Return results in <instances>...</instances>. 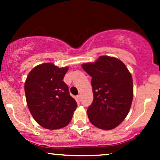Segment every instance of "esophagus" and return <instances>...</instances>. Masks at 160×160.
I'll return each mask as SVG.
<instances>
[{
	"instance_id": "34e87169",
	"label": "esophagus",
	"mask_w": 160,
	"mask_h": 160,
	"mask_svg": "<svg viewBox=\"0 0 160 160\" xmlns=\"http://www.w3.org/2000/svg\"><path fill=\"white\" fill-rule=\"evenodd\" d=\"M76 100L78 101V102H80V101H81V95H78V96L76 97Z\"/></svg>"
}]
</instances>
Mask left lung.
<instances>
[{"mask_svg": "<svg viewBox=\"0 0 160 160\" xmlns=\"http://www.w3.org/2000/svg\"><path fill=\"white\" fill-rule=\"evenodd\" d=\"M82 68L92 77L94 99L87 110L89 120L97 128L113 129L125 120L131 108L132 75L123 62L111 56H100Z\"/></svg>", "mask_w": 160, "mask_h": 160, "instance_id": "8db88e82", "label": "left lung"}]
</instances>
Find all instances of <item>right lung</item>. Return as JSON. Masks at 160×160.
Returning <instances> with one entry per match:
<instances>
[{
	"label": "right lung",
	"mask_w": 160,
	"mask_h": 160,
	"mask_svg": "<svg viewBox=\"0 0 160 160\" xmlns=\"http://www.w3.org/2000/svg\"><path fill=\"white\" fill-rule=\"evenodd\" d=\"M68 67L59 68L52 63L34 68L25 82L29 111L42 127L58 129L68 125L76 110V101L63 81Z\"/></svg>",
	"instance_id": "obj_1"
}]
</instances>
